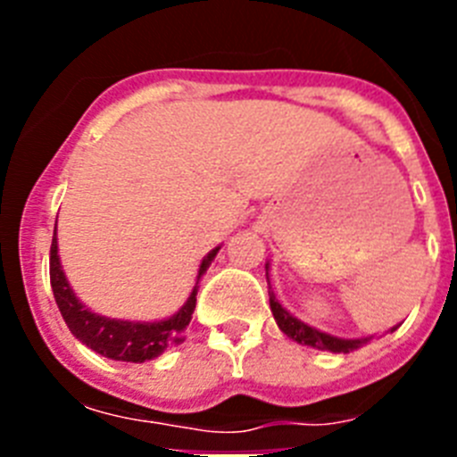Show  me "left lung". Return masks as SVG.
I'll return each mask as SVG.
<instances>
[{
	"label": "left lung",
	"mask_w": 457,
	"mask_h": 457,
	"mask_svg": "<svg viewBox=\"0 0 457 457\" xmlns=\"http://www.w3.org/2000/svg\"><path fill=\"white\" fill-rule=\"evenodd\" d=\"M265 270H268V265H265ZM270 309H272V316L274 320H277L278 329H281L288 338H293V341L302 343V345H311V348L345 354L361 348L364 343L370 341V337L369 338H338V337H332V334L320 332V329H316V327H309L306 322L297 320L293 313H288L284 306L278 304V300L274 297L272 290H270ZM394 329H391V332H394Z\"/></svg>",
	"instance_id": "8db88e82"
}]
</instances>
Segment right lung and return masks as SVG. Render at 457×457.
<instances>
[{
  "instance_id": "obj_1",
  "label": "right lung",
  "mask_w": 457,
  "mask_h": 457,
  "mask_svg": "<svg viewBox=\"0 0 457 457\" xmlns=\"http://www.w3.org/2000/svg\"><path fill=\"white\" fill-rule=\"evenodd\" d=\"M220 247H215L208 256L201 261L199 277H196V286H194L192 295L187 297L179 313H173L171 318L155 322H135V320H116V318H104L93 313L91 309L78 300V295L72 293L71 284H68L66 274L62 270V261H59V247H56V224H54V237H52L50 247V284L52 293L59 311H62L63 320H66L68 329L72 337L87 345V348L96 350L98 354L116 361H132V364H144L148 359H155L169 350L176 343L185 341V329H187L189 320H192L194 306H196V290H199V278L204 277L205 270L210 268L212 258L217 256Z\"/></svg>"
}]
</instances>
